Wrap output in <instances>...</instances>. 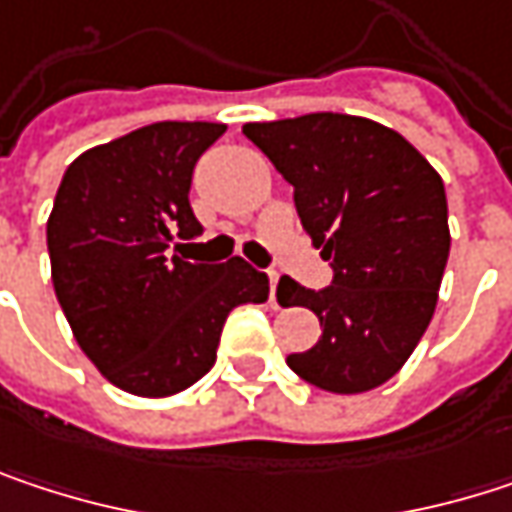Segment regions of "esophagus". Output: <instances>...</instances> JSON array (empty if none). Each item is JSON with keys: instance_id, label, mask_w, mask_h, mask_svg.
<instances>
[{"instance_id": "esophagus-1", "label": "esophagus", "mask_w": 512, "mask_h": 512, "mask_svg": "<svg viewBox=\"0 0 512 512\" xmlns=\"http://www.w3.org/2000/svg\"><path fill=\"white\" fill-rule=\"evenodd\" d=\"M275 287H278V272H269V302L278 308V302H275Z\"/></svg>"}]
</instances>
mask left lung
Returning <instances> with one entry per match:
<instances>
[{
	"label": "left lung",
	"instance_id": "8db88e82",
	"mask_svg": "<svg viewBox=\"0 0 512 512\" xmlns=\"http://www.w3.org/2000/svg\"><path fill=\"white\" fill-rule=\"evenodd\" d=\"M243 133L293 186L302 228L335 269L323 290L278 281V302L311 308L323 326L311 350L287 356L290 370L332 394L388 382L439 302L451 252L439 171L400 133L358 115L314 112Z\"/></svg>",
	"mask_w": 512,
	"mask_h": 512
}]
</instances>
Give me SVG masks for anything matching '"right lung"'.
<instances>
[{"label": "right lung", "instance_id": "obj_1", "mask_svg": "<svg viewBox=\"0 0 512 512\" xmlns=\"http://www.w3.org/2000/svg\"><path fill=\"white\" fill-rule=\"evenodd\" d=\"M225 130L148 124L76 156L55 192L47 249L58 305L79 350L127 394L195 385L216 361L228 314L269 296V278L243 257L177 255L204 231L189 207L192 168Z\"/></svg>", "mask_w": 512, "mask_h": 512}]
</instances>
